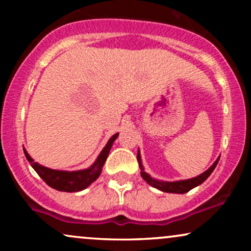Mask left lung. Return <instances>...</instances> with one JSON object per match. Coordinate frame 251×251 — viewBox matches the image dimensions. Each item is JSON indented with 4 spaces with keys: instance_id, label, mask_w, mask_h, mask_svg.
I'll use <instances>...</instances> for the list:
<instances>
[{
    "instance_id": "1",
    "label": "left lung",
    "mask_w": 251,
    "mask_h": 251,
    "mask_svg": "<svg viewBox=\"0 0 251 251\" xmlns=\"http://www.w3.org/2000/svg\"><path fill=\"white\" fill-rule=\"evenodd\" d=\"M137 159H138V163H139L140 175H142V177L145 179L146 183L150 184V185H152L155 189L160 190V191L170 192V194H185V192L190 191L191 189H194L196 186H198L200 184L203 183V181L212 174V171L215 170L216 165H217L218 160H220V157H218L217 160L212 164V166H210L209 170H206V171L203 172L201 175L197 176V177L195 178H191V179L178 180V181H159V180L153 179V178L150 177V176L144 171V168L142 165V158H140L139 152H138L137 154Z\"/></svg>"
}]
</instances>
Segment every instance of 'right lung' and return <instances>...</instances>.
<instances>
[{
    "instance_id": "obj_1",
    "label": "right lung",
    "mask_w": 251,
    "mask_h": 251,
    "mask_svg": "<svg viewBox=\"0 0 251 251\" xmlns=\"http://www.w3.org/2000/svg\"><path fill=\"white\" fill-rule=\"evenodd\" d=\"M118 134L116 133L111 139L108 140L107 145L103 148L101 153L97 158L96 163L87 170H81V171H57V170H51L45 166L40 165V164L34 163L31 159L30 155L25 151V155L27 158L28 162L33 166V169L37 172V175L42 178L50 188L59 190V191H66V192H77L81 190L86 189L88 185H91L94 180L99 177L101 174V169L105 164L107 155L109 153L112 145H113L114 140L117 139Z\"/></svg>"
}]
</instances>
